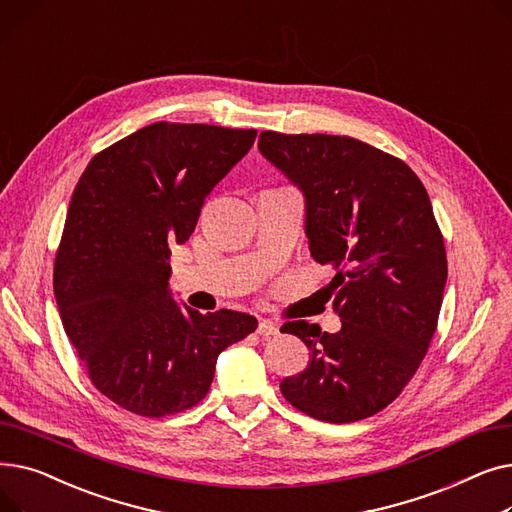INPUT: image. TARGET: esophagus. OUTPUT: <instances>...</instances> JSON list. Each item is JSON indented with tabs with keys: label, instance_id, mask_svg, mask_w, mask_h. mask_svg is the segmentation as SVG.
Returning <instances> with one entry per match:
<instances>
[{
	"label": "esophagus",
	"instance_id": "obj_1",
	"mask_svg": "<svg viewBox=\"0 0 512 512\" xmlns=\"http://www.w3.org/2000/svg\"><path fill=\"white\" fill-rule=\"evenodd\" d=\"M257 334L263 336V338H272V336L280 334V328H278L276 321H272V319H261L259 326H257Z\"/></svg>",
	"mask_w": 512,
	"mask_h": 512
}]
</instances>
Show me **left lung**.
Segmentation results:
<instances>
[{
	"mask_svg": "<svg viewBox=\"0 0 512 512\" xmlns=\"http://www.w3.org/2000/svg\"><path fill=\"white\" fill-rule=\"evenodd\" d=\"M259 151L305 195L311 257L336 270L342 321L336 334L286 321L280 332L311 355L280 390L319 421L371 417L405 390L438 328L448 265L425 186L405 161L353 137L263 130Z\"/></svg>",
	"mask_w": 512,
	"mask_h": 512,
	"instance_id": "obj_1",
	"label": "left lung"
}]
</instances>
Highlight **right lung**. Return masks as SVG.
<instances>
[{
    "label": "right lung",
    "mask_w": 512,
    "mask_h": 512,
    "mask_svg": "<svg viewBox=\"0 0 512 512\" xmlns=\"http://www.w3.org/2000/svg\"><path fill=\"white\" fill-rule=\"evenodd\" d=\"M257 130L155 122L99 151L80 176L53 263L64 330L93 386L141 417L191 409L218 355L257 328L249 313L180 309L170 245L253 147Z\"/></svg>",
    "instance_id": "1"
}]
</instances>
